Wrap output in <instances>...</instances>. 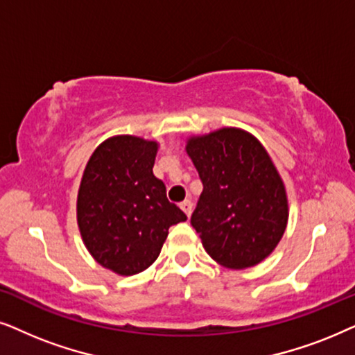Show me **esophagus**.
<instances>
[{
    "label": "esophagus",
    "mask_w": 355,
    "mask_h": 355,
    "mask_svg": "<svg viewBox=\"0 0 355 355\" xmlns=\"http://www.w3.org/2000/svg\"><path fill=\"white\" fill-rule=\"evenodd\" d=\"M180 207H182V211L185 212V214L190 217L191 216V209H193V205H191V201L190 200H185V201H182L180 202Z\"/></svg>",
    "instance_id": "1"
}]
</instances>
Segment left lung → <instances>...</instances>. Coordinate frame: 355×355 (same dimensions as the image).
<instances>
[{"mask_svg":"<svg viewBox=\"0 0 355 355\" xmlns=\"http://www.w3.org/2000/svg\"><path fill=\"white\" fill-rule=\"evenodd\" d=\"M187 154L202 182L191 216L207 254L220 266H257L286 232L284 182L264 146L248 131L220 128L190 136Z\"/></svg>","mask_w":355,"mask_h":355,"instance_id":"obj_1","label":"left lung"}]
</instances>
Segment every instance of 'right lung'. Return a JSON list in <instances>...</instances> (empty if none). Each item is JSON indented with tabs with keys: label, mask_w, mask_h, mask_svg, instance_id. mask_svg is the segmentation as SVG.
I'll use <instances>...</instances> for the list:
<instances>
[{
	"label": "right lung",
	"mask_w": 355,
	"mask_h": 355,
	"mask_svg": "<svg viewBox=\"0 0 355 355\" xmlns=\"http://www.w3.org/2000/svg\"><path fill=\"white\" fill-rule=\"evenodd\" d=\"M157 149L155 141L139 136H112L84 168L76 205L79 232L92 258L120 276L148 269L170 225L187 220L154 177Z\"/></svg>",
	"instance_id": "add662e5"
}]
</instances>
